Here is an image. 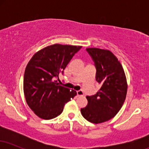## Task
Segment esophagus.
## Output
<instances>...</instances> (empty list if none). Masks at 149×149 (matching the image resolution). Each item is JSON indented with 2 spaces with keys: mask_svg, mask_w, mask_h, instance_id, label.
I'll list each match as a JSON object with an SVG mask.
<instances>
[{
  "mask_svg": "<svg viewBox=\"0 0 149 149\" xmlns=\"http://www.w3.org/2000/svg\"><path fill=\"white\" fill-rule=\"evenodd\" d=\"M83 91H81V90H79V91H77V95L78 96H83Z\"/></svg>",
  "mask_w": 149,
  "mask_h": 149,
  "instance_id": "esophagus-1",
  "label": "esophagus"
}]
</instances>
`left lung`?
<instances>
[{
  "label": "left lung",
  "mask_w": 149,
  "mask_h": 149,
  "mask_svg": "<svg viewBox=\"0 0 149 149\" xmlns=\"http://www.w3.org/2000/svg\"><path fill=\"white\" fill-rule=\"evenodd\" d=\"M86 49L95 61L96 80L101 88L95 95L86 97L88 105L80 112L89 122L99 124L113 118L120 110L127 95V78L122 64L110 50Z\"/></svg>",
  "instance_id": "8db88e82"
}]
</instances>
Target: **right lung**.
Instances as JSON below:
<instances>
[{"label":"right lung","instance_id":"obj_1","mask_svg":"<svg viewBox=\"0 0 149 149\" xmlns=\"http://www.w3.org/2000/svg\"><path fill=\"white\" fill-rule=\"evenodd\" d=\"M82 46L54 44L33 54L25 69L24 94L26 102L40 118L60 115L64 105L76 95L73 90L59 85L54 77L63 72Z\"/></svg>","mask_w":149,"mask_h":149}]
</instances>
